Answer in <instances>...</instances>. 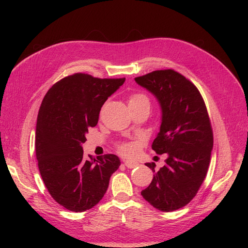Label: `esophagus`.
Wrapping results in <instances>:
<instances>
[{"mask_svg": "<svg viewBox=\"0 0 248 248\" xmlns=\"http://www.w3.org/2000/svg\"><path fill=\"white\" fill-rule=\"evenodd\" d=\"M125 167H127L128 169H133V168H137L139 166V163L136 161H131V160H126L124 161Z\"/></svg>", "mask_w": 248, "mask_h": 248, "instance_id": "esophagus-1", "label": "esophagus"}]
</instances>
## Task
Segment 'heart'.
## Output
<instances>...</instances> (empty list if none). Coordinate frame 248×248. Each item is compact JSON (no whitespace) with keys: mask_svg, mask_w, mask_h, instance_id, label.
<instances>
[{"mask_svg":"<svg viewBox=\"0 0 248 248\" xmlns=\"http://www.w3.org/2000/svg\"><path fill=\"white\" fill-rule=\"evenodd\" d=\"M145 101L149 102L148 97L141 93H132L128 97L129 106H136V104H140ZM117 149L120 153L126 156L131 155L136 151V147H134V145L130 144V142H120V144L117 145Z\"/></svg>","mask_w":248,"mask_h":248,"instance_id":"heart-1","label":"heart"}]
</instances>
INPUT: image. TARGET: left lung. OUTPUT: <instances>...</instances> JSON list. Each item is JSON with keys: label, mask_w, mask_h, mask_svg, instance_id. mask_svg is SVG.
<instances>
[{"label": "left lung", "mask_w": 248, "mask_h": 248, "mask_svg": "<svg viewBox=\"0 0 248 248\" xmlns=\"http://www.w3.org/2000/svg\"><path fill=\"white\" fill-rule=\"evenodd\" d=\"M134 79L160 103L162 121L152 149L169 155L159 170L154 162L146 163L154 176L140 194L160 211H175L196 197L207 175L213 130L206 104L198 88L174 69L155 70Z\"/></svg>", "instance_id": "obj_1"}]
</instances>
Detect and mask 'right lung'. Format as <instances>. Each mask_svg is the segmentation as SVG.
I'll return each instance as SVG.
<instances>
[{
    "instance_id": "right-lung-1",
    "label": "right lung",
    "mask_w": 248,
    "mask_h": 248,
    "mask_svg": "<svg viewBox=\"0 0 248 248\" xmlns=\"http://www.w3.org/2000/svg\"><path fill=\"white\" fill-rule=\"evenodd\" d=\"M124 81L78 72L57 81L42 100L35 138L38 169L51 198L72 212L98 204L121 163L114 154L85 160L81 145L103 103Z\"/></svg>"
}]
</instances>
